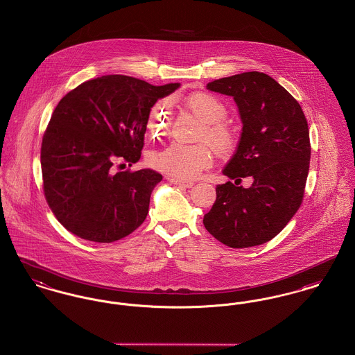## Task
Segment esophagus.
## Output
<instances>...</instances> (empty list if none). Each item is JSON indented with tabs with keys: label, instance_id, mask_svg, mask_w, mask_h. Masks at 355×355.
<instances>
[{
	"label": "esophagus",
	"instance_id": "34e87169",
	"mask_svg": "<svg viewBox=\"0 0 355 355\" xmlns=\"http://www.w3.org/2000/svg\"><path fill=\"white\" fill-rule=\"evenodd\" d=\"M168 182H171L173 185L178 187V188L188 189L191 188L194 184L190 182V181H180V180H174V178H167Z\"/></svg>",
	"mask_w": 355,
	"mask_h": 355
}]
</instances>
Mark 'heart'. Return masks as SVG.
Returning <instances> with one entry per match:
<instances>
[{
  "label": "heart",
  "mask_w": 355,
  "mask_h": 355,
  "mask_svg": "<svg viewBox=\"0 0 355 355\" xmlns=\"http://www.w3.org/2000/svg\"><path fill=\"white\" fill-rule=\"evenodd\" d=\"M188 111L204 122L198 141L208 142L218 155H227L236 146V135L223 121L227 118V107L213 94L196 91L181 101ZM171 123V112L167 102H158L147 115V130L154 135L166 134ZM210 147L205 144L182 145L170 144L153 154L151 165L175 180H193L211 165Z\"/></svg>",
  "instance_id": "1"
}]
</instances>
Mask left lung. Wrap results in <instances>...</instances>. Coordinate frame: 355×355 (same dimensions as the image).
<instances>
[{
	"mask_svg": "<svg viewBox=\"0 0 355 355\" xmlns=\"http://www.w3.org/2000/svg\"><path fill=\"white\" fill-rule=\"evenodd\" d=\"M232 96L243 123L236 153L223 173L234 184L217 185L204 225L230 248L272 240L300 207L311 146L307 119L291 94L263 72H244L207 84ZM252 185L243 189L241 178Z\"/></svg>",
	"mask_w": 355,
	"mask_h": 355,
	"instance_id": "1",
	"label": "left lung"
}]
</instances>
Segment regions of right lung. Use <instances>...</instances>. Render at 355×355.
I'll return each mask as SVG.
<instances>
[{"label":"right lung","instance_id":"right-lung-1","mask_svg":"<svg viewBox=\"0 0 355 355\" xmlns=\"http://www.w3.org/2000/svg\"><path fill=\"white\" fill-rule=\"evenodd\" d=\"M180 85L105 75L78 85L56 105L42 137V181L65 230L112 243L145 221L162 175L151 168L115 171L114 165L139 161L148 111Z\"/></svg>","mask_w":355,"mask_h":355}]
</instances>
